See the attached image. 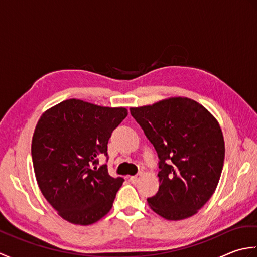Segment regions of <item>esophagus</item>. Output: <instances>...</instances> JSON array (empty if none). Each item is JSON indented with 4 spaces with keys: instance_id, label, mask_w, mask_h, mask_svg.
I'll return each mask as SVG.
<instances>
[{
    "instance_id": "1",
    "label": "esophagus",
    "mask_w": 257,
    "mask_h": 257,
    "mask_svg": "<svg viewBox=\"0 0 257 257\" xmlns=\"http://www.w3.org/2000/svg\"><path fill=\"white\" fill-rule=\"evenodd\" d=\"M141 177H143V173H138V174H136V176H134V177H130V181H132L133 183H138L139 181H140V179H141Z\"/></svg>"
}]
</instances>
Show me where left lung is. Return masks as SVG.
Here are the masks:
<instances>
[{"label":"left lung","instance_id":"left-lung-1","mask_svg":"<svg viewBox=\"0 0 257 257\" xmlns=\"http://www.w3.org/2000/svg\"><path fill=\"white\" fill-rule=\"evenodd\" d=\"M159 157V190L151 210L169 221L188 219L203 206L219 183L225 146L219 122L199 102L171 97L130 108Z\"/></svg>","mask_w":257,"mask_h":257}]
</instances>
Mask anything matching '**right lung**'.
I'll use <instances>...</instances> for the list:
<instances>
[{"mask_svg": "<svg viewBox=\"0 0 257 257\" xmlns=\"http://www.w3.org/2000/svg\"><path fill=\"white\" fill-rule=\"evenodd\" d=\"M123 107L67 99L42 114L32 139V159L41 192L64 220L90 225L110 211L124 180L97 168L108 156L112 132L127 117Z\"/></svg>", "mask_w": 257, "mask_h": 257, "instance_id": "1", "label": "right lung"}]
</instances>
